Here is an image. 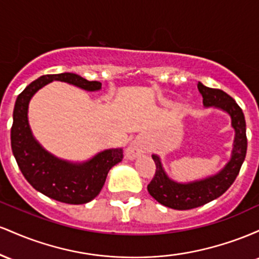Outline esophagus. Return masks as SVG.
<instances>
[{"mask_svg":"<svg viewBox=\"0 0 259 259\" xmlns=\"http://www.w3.org/2000/svg\"><path fill=\"white\" fill-rule=\"evenodd\" d=\"M147 152V145L142 139H135L129 147L126 148V157L129 159H135Z\"/></svg>","mask_w":259,"mask_h":259,"instance_id":"1","label":"esophagus"}]
</instances>
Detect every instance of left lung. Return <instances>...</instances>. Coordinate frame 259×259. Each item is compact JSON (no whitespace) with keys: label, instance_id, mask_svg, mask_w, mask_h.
I'll list each match as a JSON object with an SVG mask.
<instances>
[{"label":"left lung","instance_id":"8db88e82","mask_svg":"<svg viewBox=\"0 0 259 259\" xmlns=\"http://www.w3.org/2000/svg\"><path fill=\"white\" fill-rule=\"evenodd\" d=\"M197 88L203 97L204 107H214L230 115L231 126L235 130L234 147L230 160L219 173L206 179L187 184L171 180L165 174L159 157L157 154H152V158L156 163V173L147 185L148 192L160 204L178 210L192 209L203 206L224 194L239 175L247 151L246 120L240 106L235 102L233 97L219 89L207 88L201 82H198Z\"/></svg>","mask_w":259,"mask_h":259}]
</instances>
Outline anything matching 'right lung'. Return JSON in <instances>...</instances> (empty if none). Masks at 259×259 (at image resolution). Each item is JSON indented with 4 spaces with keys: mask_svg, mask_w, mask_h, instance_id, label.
<instances>
[{
    "mask_svg": "<svg viewBox=\"0 0 259 259\" xmlns=\"http://www.w3.org/2000/svg\"><path fill=\"white\" fill-rule=\"evenodd\" d=\"M53 80L97 91L100 81H89L78 74H47L32 81L17 97L11 129V146L18 167L28 183L53 200L69 204H82L100 194L109 169L123 159L121 148L97 153L84 163H70L47 152L32 136L28 120V107L35 92Z\"/></svg>",
    "mask_w": 259,
    "mask_h": 259,
    "instance_id": "right-lung-1",
    "label": "right lung"
}]
</instances>
